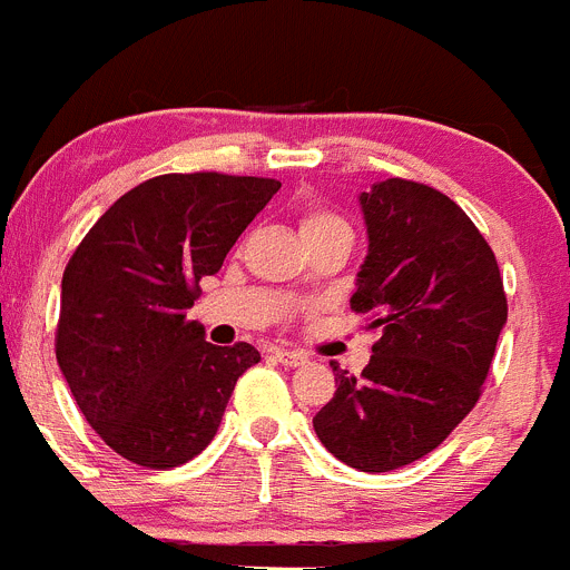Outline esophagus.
I'll use <instances>...</instances> for the list:
<instances>
[{
  "instance_id": "34e87169",
  "label": "esophagus",
  "mask_w": 570,
  "mask_h": 570,
  "mask_svg": "<svg viewBox=\"0 0 570 570\" xmlns=\"http://www.w3.org/2000/svg\"><path fill=\"white\" fill-rule=\"evenodd\" d=\"M273 357L278 360L281 365H289V368L306 363V354H303V351H292V348H273Z\"/></svg>"
}]
</instances>
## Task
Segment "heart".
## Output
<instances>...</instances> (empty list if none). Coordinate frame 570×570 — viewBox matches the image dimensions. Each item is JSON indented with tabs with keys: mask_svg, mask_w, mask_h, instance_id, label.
<instances>
[{
	"mask_svg": "<svg viewBox=\"0 0 570 570\" xmlns=\"http://www.w3.org/2000/svg\"><path fill=\"white\" fill-rule=\"evenodd\" d=\"M328 227H345L343 219H337L334 213L321 210V207H309V210H303L301 216V236H312V233L328 230Z\"/></svg>",
	"mask_w": 570,
	"mask_h": 570,
	"instance_id": "heart-1",
	"label": "heart"
}]
</instances>
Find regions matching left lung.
Segmentation results:
<instances>
[{
	"instance_id": "left-lung-1",
	"label": "left lung",
	"mask_w": 570,
	"mask_h": 570,
	"mask_svg": "<svg viewBox=\"0 0 570 570\" xmlns=\"http://www.w3.org/2000/svg\"><path fill=\"white\" fill-rule=\"evenodd\" d=\"M368 255L351 309L380 328L371 363L312 419L328 453L360 472H391L433 453L481 399L507 326L492 247L450 196L385 179L360 196Z\"/></svg>"
}]
</instances>
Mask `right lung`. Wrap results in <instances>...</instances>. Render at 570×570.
I'll list each match as a JSON object with an SVG mask.
<instances>
[{
  "instance_id": "1",
  "label": "right lung",
  "mask_w": 570,
  "mask_h": 570,
  "mask_svg": "<svg viewBox=\"0 0 570 570\" xmlns=\"http://www.w3.org/2000/svg\"><path fill=\"white\" fill-rule=\"evenodd\" d=\"M278 179L163 174L124 194L83 236L61 281L56 357L95 433L131 464L168 470L219 430L249 343L213 345L188 321Z\"/></svg>"
}]
</instances>
